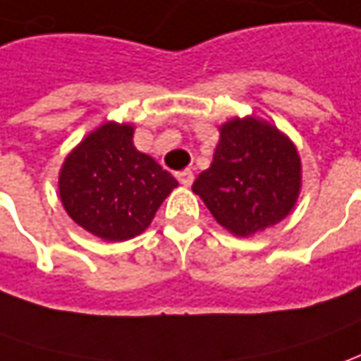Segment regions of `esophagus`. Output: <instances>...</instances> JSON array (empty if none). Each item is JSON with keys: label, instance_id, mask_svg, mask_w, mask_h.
<instances>
[{"label": "esophagus", "instance_id": "obj_1", "mask_svg": "<svg viewBox=\"0 0 361 361\" xmlns=\"http://www.w3.org/2000/svg\"><path fill=\"white\" fill-rule=\"evenodd\" d=\"M176 178H178V181H180L181 185H185V188H188V185L193 183V171L191 170L178 171V173H176Z\"/></svg>", "mask_w": 361, "mask_h": 361}]
</instances>
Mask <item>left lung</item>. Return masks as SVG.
<instances>
[{
  "label": "left lung",
  "mask_w": 361,
  "mask_h": 361,
  "mask_svg": "<svg viewBox=\"0 0 361 361\" xmlns=\"http://www.w3.org/2000/svg\"><path fill=\"white\" fill-rule=\"evenodd\" d=\"M227 231L247 237L284 219L300 191V158L293 142L257 118L221 126L212 168L191 185Z\"/></svg>",
  "instance_id": "left-lung-1"
}]
</instances>
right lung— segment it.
<instances>
[{"mask_svg": "<svg viewBox=\"0 0 361 361\" xmlns=\"http://www.w3.org/2000/svg\"><path fill=\"white\" fill-rule=\"evenodd\" d=\"M134 128L106 122L68 154L59 193L71 219L104 241H126L148 227L178 185L132 144Z\"/></svg>", "mask_w": 361, "mask_h": 361, "instance_id": "add662e5", "label": "right lung"}]
</instances>
